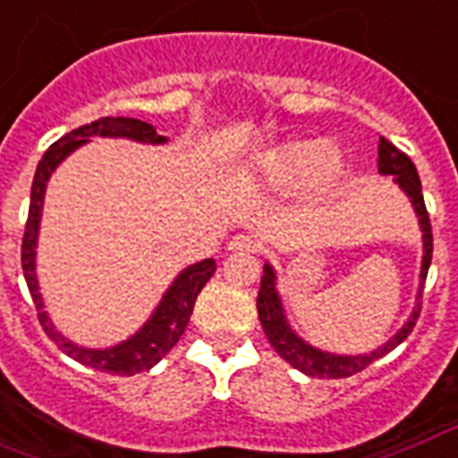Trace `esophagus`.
<instances>
[{
	"instance_id": "1",
	"label": "esophagus",
	"mask_w": 458,
	"mask_h": 458,
	"mask_svg": "<svg viewBox=\"0 0 458 458\" xmlns=\"http://www.w3.org/2000/svg\"><path fill=\"white\" fill-rule=\"evenodd\" d=\"M228 250H233V252H259L261 244L252 235H235L230 240Z\"/></svg>"
}]
</instances>
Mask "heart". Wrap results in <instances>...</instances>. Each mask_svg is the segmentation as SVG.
Masks as SVG:
<instances>
[{
  "label": "heart",
  "mask_w": 458,
  "mask_h": 458,
  "mask_svg": "<svg viewBox=\"0 0 458 458\" xmlns=\"http://www.w3.org/2000/svg\"><path fill=\"white\" fill-rule=\"evenodd\" d=\"M334 167L336 156L331 148L322 144H295L284 148L271 160L268 174L276 182L302 184L310 180H322Z\"/></svg>",
  "instance_id": "obj_1"
}]
</instances>
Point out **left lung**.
<instances>
[{"label": "left lung", "instance_id": "left-lung-1", "mask_svg": "<svg viewBox=\"0 0 458 458\" xmlns=\"http://www.w3.org/2000/svg\"><path fill=\"white\" fill-rule=\"evenodd\" d=\"M379 158H377V165H379V173L382 174H394L396 182L403 187L411 201L415 206V214L420 218V228H423V242H425V254H423V271H420V295H418V307L411 314V319L403 324V329L396 334V336L384 344L382 348H377L368 355H331L317 351L312 345H307L305 341H300L295 334L291 331V327L285 324L284 310H281V302H278V295H276L274 288V271L271 267H264V276H261V288L259 295H257V312H259V322L264 327V334H267L268 344L274 345V351L285 362H291L293 368L305 372L310 377H327V379H344V377H353L358 372H362L365 368H369L372 362L379 360L382 355L392 353L394 348L406 341L408 334L413 331L418 317H420V307H423V288L425 278H428V268H430L432 261V225L430 216H428V208H425L423 199V184H420V177H418V170H415L413 160L408 158L406 153L399 151L392 141L386 139H379Z\"/></svg>", "mask_w": 458, "mask_h": 458}]
</instances>
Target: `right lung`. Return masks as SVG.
<instances>
[{"label": "right lung", "mask_w": 458, "mask_h": 458, "mask_svg": "<svg viewBox=\"0 0 458 458\" xmlns=\"http://www.w3.org/2000/svg\"><path fill=\"white\" fill-rule=\"evenodd\" d=\"M127 136L134 141H144V144H163L165 136L156 134V129L148 122L131 120V117H103V120L90 122L83 127L69 131L62 139H57L55 144L45 151L43 160L38 163L35 170L33 187H30V206H28V221L26 230H23V242H21V267H23V276H26L28 291L38 310V322L59 345V351H64L69 358H74L81 365H89L93 369L107 372V375H136V372H146L151 369L156 362L165 358L173 345L180 341V336L190 324L191 310L197 302V295L206 285V281L214 276L216 261L204 259L194 264V267L184 268L182 274L177 276V281L170 285V291L165 293V298L158 305L156 314H153L144 329L139 331L136 336H131L124 344L107 348V351H89V348H79L72 341H66L64 336H59L52 322L47 319V314L43 312V300L38 295V281H35V237H38V223H40V211H43V197L45 184L50 180L52 170L66 158V153H72L76 146H81L89 141L90 136Z\"/></svg>", "instance_id": "add662e5"}]
</instances>
